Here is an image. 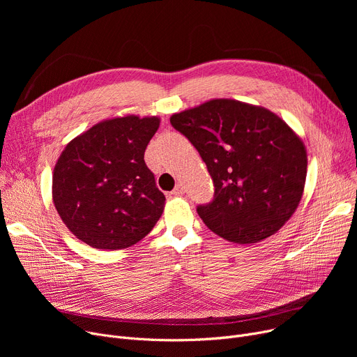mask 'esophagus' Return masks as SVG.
<instances>
[{
    "mask_svg": "<svg viewBox=\"0 0 357 357\" xmlns=\"http://www.w3.org/2000/svg\"><path fill=\"white\" fill-rule=\"evenodd\" d=\"M171 194H172V195H175V197H181V195H183V194H185V186H183L182 183H178Z\"/></svg>",
    "mask_w": 357,
    "mask_h": 357,
    "instance_id": "34e87169",
    "label": "esophagus"
}]
</instances>
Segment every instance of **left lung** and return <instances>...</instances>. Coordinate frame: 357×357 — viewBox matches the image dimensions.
I'll return each instance as SVG.
<instances>
[{
    "label": "left lung",
    "instance_id": "obj_1",
    "mask_svg": "<svg viewBox=\"0 0 357 357\" xmlns=\"http://www.w3.org/2000/svg\"><path fill=\"white\" fill-rule=\"evenodd\" d=\"M171 124L207 165L214 198L198 205L211 231L238 245L275 234L303 198L307 150L268 108L217 98L176 112Z\"/></svg>",
    "mask_w": 357,
    "mask_h": 357
}]
</instances>
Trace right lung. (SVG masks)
<instances>
[{"instance_id":"right-lung-1","label":"right lung","mask_w":357,"mask_h":357,"mask_svg":"<svg viewBox=\"0 0 357 357\" xmlns=\"http://www.w3.org/2000/svg\"><path fill=\"white\" fill-rule=\"evenodd\" d=\"M159 117L100 121L70 140L53 169L52 198L65 226L88 246L136 245L160 218L165 195L144 163Z\"/></svg>"}]
</instances>
